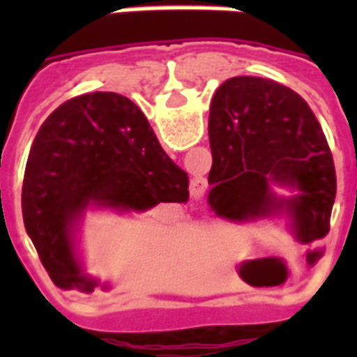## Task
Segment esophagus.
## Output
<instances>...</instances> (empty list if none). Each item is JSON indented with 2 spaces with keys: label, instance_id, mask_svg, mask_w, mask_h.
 I'll use <instances>...</instances> for the list:
<instances>
[{
  "label": "esophagus",
  "instance_id": "esophagus-1",
  "mask_svg": "<svg viewBox=\"0 0 357 357\" xmlns=\"http://www.w3.org/2000/svg\"><path fill=\"white\" fill-rule=\"evenodd\" d=\"M202 189H204L202 185H199V183H193V189H191V197H193V199H201Z\"/></svg>",
  "mask_w": 357,
  "mask_h": 357
}]
</instances>
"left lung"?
Wrapping results in <instances>:
<instances>
[{"label":"left lung","instance_id":"1","mask_svg":"<svg viewBox=\"0 0 357 357\" xmlns=\"http://www.w3.org/2000/svg\"><path fill=\"white\" fill-rule=\"evenodd\" d=\"M208 137V202L218 216L243 220L287 204L304 245L329 233L335 162L321 126L298 93L255 76L229 78L212 99ZM271 183L296 186L301 195L279 202ZM319 256V250L307 252V262Z\"/></svg>","mask_w":357,"mask_h":357}]
</instances>
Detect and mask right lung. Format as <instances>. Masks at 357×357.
<instances>
[{
    "mask_svg": "<svg viewBox=\"0 0 357 357\" xmlns=\"http://www.w3.org/2000/svg\"><path fill=\"white\" fill-rule=\"evenodd\" d=\"M189 201V178L164 153L137 105L112 91L63 102L28 155L22 218L59 289L93 292L73 247V224L89 204L120 210Z\"/></svg>",
    "mask_w": 357,
    "mask_h": 357,
    "instance_id": "right-lung-1",
    "label": "right lung"
}]
</instances>
